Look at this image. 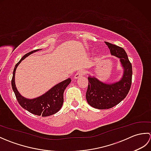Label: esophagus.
<instances>
[{"label": "esophagus", "instance_id": "esophagus-1", "mask_svg": "<svg viewBox=\"0 0 151 151\" xmlns=\"http://www.w3.org/2000/svg\"><path fill=\"white\" fill-rule=\"evenodd\" d=\"M85 73L84 71H82V70H79L77 73L75 74V78H81L82 76H83L84 75Z\"/></svg>", "mask_w": 151, "mask_h": 151}]
</instances>
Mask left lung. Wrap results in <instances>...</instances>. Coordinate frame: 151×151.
Returning a JSON list of instances; mask_svg holds the SVG:
<instances>
[{"mask_svg":"<svg viewBox=\"0 0 151 151\" xmlns=\"http://www.w3.org/2000/svg\"><path fill=\"white\" fill-rule=\"evenodd\" d=\"M111 54L120 59L124 73L121 81L114 84H105L95 77H88L86 100L95 108L104 110L115 106L127 97L132 84V67L127 54L122 47L105 42Z\"/></svg>","mask_w":151,"mask_h":151,"instance_id":"left-lung-1","label":"left lung"}]
</instances>
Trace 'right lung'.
<instances>
[{
	"label": "right lung",
	"mask_w": 151,
	"mask_h": 151,
	"mask_svg": "<svg viewBox=\"0 0 151 151\" xmlns=\"http://www.w3.org/2000/svg\"><path fill=\"white\" fill-rule=\"evenodd\" d=\"M40 50V49L34 50L26 54L16 64L14 69V72H13L12 86L16 99H17L19 104L21 105L22 108L34 115L47 117L56 114L62 108L63 102L64 90L71 82V80L70 78H67L65 81L54 86L53 88H51L49 91H48L43 95L36 99H28L21 95L17 91L15 84V70L22 60H24L25 58L29 56L32 53H34Z\"/></svg>",
	"instance_id": "1"
}]
</instances>
